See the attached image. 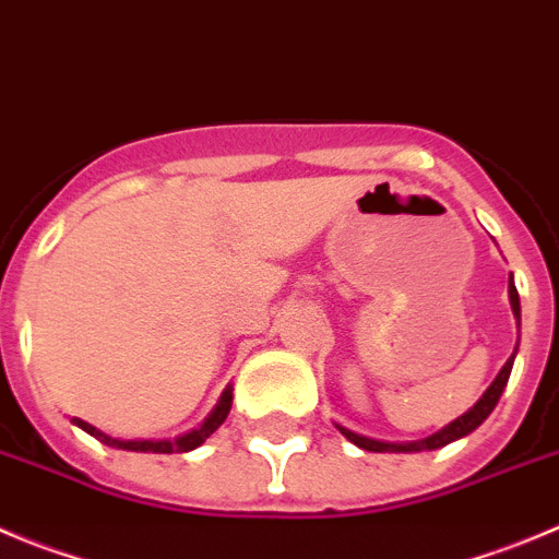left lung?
Masks as SVG:
<instances>
[{
  "mask_svg": "<svg viewBox=\"0 0 559 559\" xmlns=\"http://www.w3.org/2000/svg\"><path fill=\"white\" fill-rule=\"evenodd\" d=\"M508 296H510V307H513L515 323L522 326V305H519V290H515V285H513V274H510ZM515 350H519V343H515V348H513V354H510V359L502 365V370H499V373H497V379L491 381V386H488V390L483 392V397L475 403V406L469 408V412H464V414H461V417H455L453 423L444 425V428H439V430H436V433L425 436V439H417V442H381V439H370V436L354 433V430L343 428V425H337V423H334V425H337V430L345 436V439H348V442H354L356 448L370 450V453H423V450L444 448V444L455 442V439H464V436H469L472 430L477 428V425L486 423V417L493 412V406H497V403H499V395H502V390H504V386H508L510 370H513Z\"/></svg>",
  "mask_w": 559,
  "mask_h": 559,
  "instance_id": "obj_1",
  "label": "left lung"
}]
</instances>
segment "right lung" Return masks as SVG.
I'll return each instance as SVG.
<instances>
[{
	"instance_id": "1",
	"label": "right lung",
	"mask_w": 559,
	"mask_h": 559,
	"mask_svg": "<svg viewBox=\"0 0 559 559\" xmlns=\"http://www.w3.org/2000/svg\"><path fill=\"white\" fill-rule=\"evenodd\" d=\"M230 406H233V386H227V390L222 392L219 403L214 406V412H211L209 417L200 423V428L189 430V433H183V436H175V439H158V442H153V439H115V436L104 433V430H98L95 425L84 423V419H79V417H73L71 423L79 425L82 430H87L90 436H95V439H98L100 444H106V448L131 450V453L169 455V453H189V450L200 448V444H203L205 439H209V436L214 433L222 423H225L227 414H230Z\"/></svg>"
}]
</instances>
